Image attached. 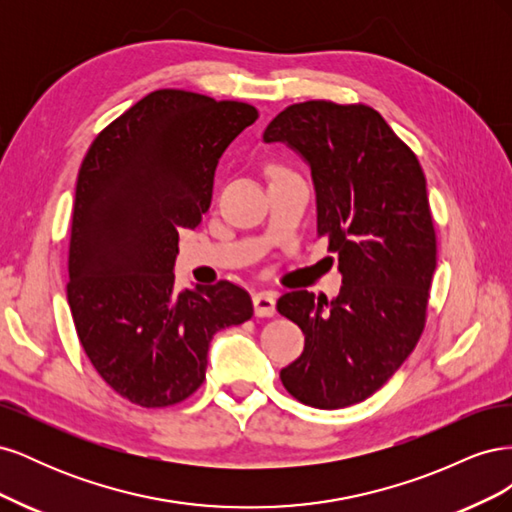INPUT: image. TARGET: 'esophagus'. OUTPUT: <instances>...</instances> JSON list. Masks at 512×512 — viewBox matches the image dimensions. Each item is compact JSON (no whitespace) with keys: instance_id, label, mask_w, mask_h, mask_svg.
<instances>
[{"instance_id":"esophagus-1","label":"esophagus","mask_w":512,"mask_h":512,"mask_svg":"<svg viewBox=\"0 0 512 512\" xmlns=\"http://www.w3.org/2000/svg\"><path fill=\"white\" fill-rule=\"evenodd\" d=\"M254 312L260 318H269L275 314V294L265 290V292H258L254 294Z\"/></svg>"}]
</instances>
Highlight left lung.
<instances>
[{
    "label": "left lung",
    "mask_w": 512,
    "mask_h": 512,
    "mask_svg": "<svg viewBox=\"0 0 512 512\" xmlns=\"http://www.w3.org/2000/svg\"><path fill=\"white\" fill-rule=\"evenodd\" d=\"M262 138L286 143L309 164L318 237L329 239L344 284L331 303L307 290L277 301L305 335L299 359L280 371L282 384L312 408L359 404L395 374L425 329L438 252L425 173L367 104H292Z\"/></svg>",
    "instance_id": "1"
}]
</instances>
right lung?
<instances>
[{
  "instance_id": "obj_1",
  "label": "right lung",
  "mask_w": 512,
  "mask_h": 512,
  "mask_svg": "<svg viewBox=\"0 0 512 512\" xmlns=\"http://www.w3.org/2000/svg\"><path fill=\"white\" fill-rule=\"evenodd\" d=\"M252 104L158 89L96 136L76 179L68 305L100 378L123 399L166 408L205 380L213 335L254 314L226 280L177 292L179 228L211 205L226 147Z\"/></svg>"
}]
</instances>
